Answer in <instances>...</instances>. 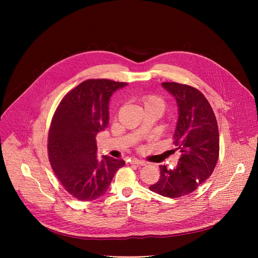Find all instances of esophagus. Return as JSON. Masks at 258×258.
Here are the masks:
<instances>
[{
  "instance_id": "1",
  "label": "esophagus",
  "mask_w": 258,
  "mask_h": 258,
  "mask_svg": "<svg viewBox=\"0 0 258 258\" xmlns=\"http://www.w3.org/2000/svg\"><path fill=\"white\" fill-rule=\"evenodd\" d=\"M131 163L132 164H137V165H146V162L145 161H143V160H139V159H137V158H132L131 160Z\"/></svg>"
}]
</instances>
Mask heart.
<instances>
[{"mask_svg": "<svg viewBox=\"0 0 258 258\" xmlns=\"http://www.w3.org/2000/svg\"><path fill=\"white\" fill-rule=\"evenodd\" d=\"M152 105L163 106V103H162V100L156 96H148L144 98V106H152Z\"/></svg>", "mask_w": 258, "mask_h": 258, "instance_id": "obj_1", "label": "heart"}]
</instances>
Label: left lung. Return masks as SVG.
Instances as JSON below:
<instances>
[{
  "mask_svg": "<svg viewBox=\"0 0 258 258\" xmlns=\"http://www.w3.org/2000/svg\"><path fill=\"white\" fill-rule=\"evenodd\" d=\"M177 105L173 134L180 157L174 168L160 165V178L149 189L168 198L195 191L212 173L219 153V135L213 110L204 95L193 87L162 83Z\"/></svg>",
  "mask_w": 258,
  "mask_h": 258,
  "instance_id": "8db88e82",
  "label": "left lung"
}]
</instances>
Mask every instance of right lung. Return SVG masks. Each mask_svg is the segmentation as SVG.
I'll return each instance as SVG.
<instances>
[{
	"label": "right lung",
	"instance_id": "right-lung-1",
	"mask_svg": "<svg viewBox=\"0 0 258 258\" xmlns=\"http://www.w3.org/2000/svg\"><path fill=\"white\" fill-rule=\"evenodd\" d=\"M109 80H88L70 91L54 114L48 151L51 166L65 190L81 201L103 196L125 162L97 156L96 137L109 123L110 98L126 86Z\"/></svg>",
	"mask_w": 258,
	"mask_h": 258
}]
</instances>
